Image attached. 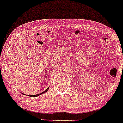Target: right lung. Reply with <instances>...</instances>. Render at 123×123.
I'll list each match as a JSON object with an SVG mask.
<instances>
[{"mask_svg":"<svg viewBox=\"0 0 123 123\" xmlns=\"http://www.w3.org/2000/svg\"><path fill=\"white\" fill-rule=\"evenodd\" d=\"M48 89H49V88H47V89H46V90H45L44 91H43V92H41V93L38 94H36V95H32V96H31V97H37V96H38L39 95L42 94H43V93H45V92H47V91H48Z\"/></svg>","mask_w":123,"mask_h":123,"instance_id":"right-lung-1","label":"right lung"}]
</instances>
